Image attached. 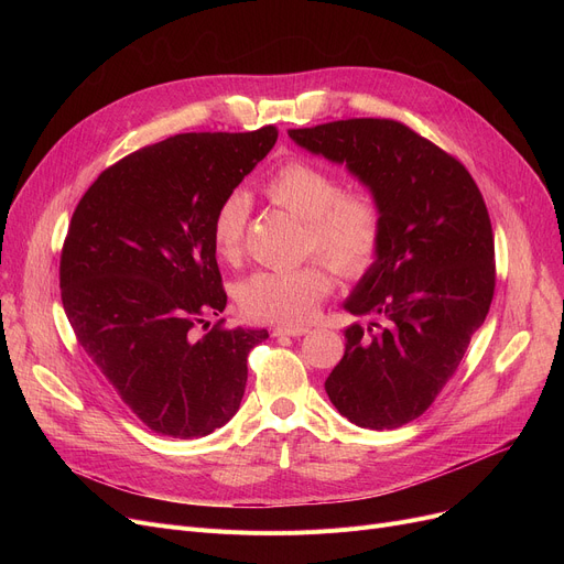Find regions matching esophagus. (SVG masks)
I'll return each instance as SVG.
<instances>
[{"instance_id": "1", "label": "esophagus", "mask_w": 564, "mask_h": 564, "mask_svg": "<svg viewBox=\"0 0 564 564\" xmlns=\"http://www.w3.org/2000/svg\"><path fill=\"white\" fill-rule=\"evenodd\" d=\"M308 334V327H304V324H283V327H276L274 329V336H292V338H300Z\"/></svg>"}]
</instances>
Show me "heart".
<instances>
[{
    "label": "heart",
    "mask_w": 564,
    "mask_h": 564,
    "mask_svg": "<svg viewBox=\"0 0 564 564\" xmlns=\"http://www.w3.org/2000/svg\"><path fill=\"white\" fill-rule=\"evenodd\" d=\"M267 198L304 221V253L327 260L340 276L359 279L377 262L387 210L370 187H343L340 177L302 158L276 164L262 185ZM249 221V198L230 192L213 217V245L221 260L242 256ZM322 260L292 270H262L237 288L242 313L262 322H302L332 290Z\"/></svg>",
    "instance_id": "obj_1"
}]
</instances>
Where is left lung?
<instances>
[{"label": "left lung", "mask_w": 564, "mask_h": 564, "mask_svg": "<svg viewBox=\"0 0 564 564\" xmlns=\"http://www.w3.org/2000/svg\"><path fill=\"white\" fill-rule=\"evenodd\" d=\"M288 134L345 164L387 210L381 253L345 302L351 315H375L379 332L345 329V357L324 389L354 425L402 427L446 387L489 313L496 262L485 198L457 158L393 118Z\"/></svg>", "instance_id": "left-lung-1"}]
</instances>
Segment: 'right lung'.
Segmentation results:
<instances>
[{"instance_id": "right-lung-1", "label": "right lung", "mask_w": 564, "mask_h": 564, "mask_svg": "<svg viewBox=\"0 0 564 564\" xmlns=\"http://www.w3.org/2000/svg\"><path fill=\"white\" fill-rule=\"evenodd\" d=\"M276 128L187 132L105 169L77 203L58 285L77 343L134 416L198 438L240 409L249 351L264 329H228L213 245L217 205L272 151Z\"/></svg>"}]
</instances>
